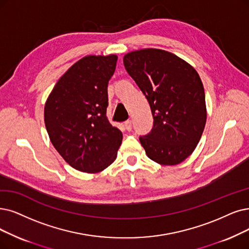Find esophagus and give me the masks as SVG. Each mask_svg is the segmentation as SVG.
<instances>
[{"instance_id":"esophagus-1","label":"esophagus","mask_w":249,"mask_h":249,"mask_svg":"<svg viewBox=\"0 0 249 249\" xmlns=\"http://www.w3.org/2000/svg\"><path fill=\"white\" fill-rule=\"evenodd\" d=\"M124 126H125V128H126V130H127L128 132L132 131V126H133L132 121H126V122H124Z\"/></svg>"}]
</instances>
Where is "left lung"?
Masks as SVG:
<instances>
[{
    "instance_id": "1",
    "label": "left lung",
    "mask_w": 249,
    "mask_h": 249,
    "mask_svg": "<svg viewBox=\"0 0 249 249\" xmlns=\"http://www.w3.org/2000/svg\"><path fill=\"white\" fill-rule=\"evenodd\" d=\"M124 64L153 115L152 130L139 138L147 156L162 165L181 163L194 151L206 123L199 74L180 57L159 49L127 53Z\"/></svg>"
}]
</instances>
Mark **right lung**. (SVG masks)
<instances>
[{
  "instance_id": "obj_1",
  "label": "right lung",
  "mask_w": 249,
  "mask_h": 249,
  "mask_svg": "<svg viewBox=\"0 0 249 249\" xmlns=\"http://www.w3.org/2000/svg\"><path fill=\"white\" fill-rule=\"evenodd\" d=\"M116 55H90L75 62L59 78L44 110L53 146L77 171L102 172L116 158L123 133L109 123L107 87Z\"/></svg>"
}]
</instances>
